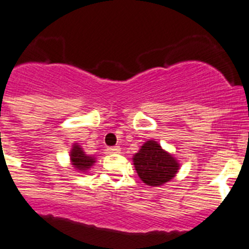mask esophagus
<instances>
[{
	"mask_svg": "<svg viewBox=\"0 0 249 249\" xmlns=\"http://www.w3.org/2000/svg\"><path fill=\"white\" fill-rule=\"evenodd\" d=\"M108 154H120L121 147L120 146H113V147H108L107 148Z\"/></svg>",
	"mask_w": 249,
	"mask_h": 249,
	"instance_id": "34e87169",
	"label": "esophagus"
}]
</instances>
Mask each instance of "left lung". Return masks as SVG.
Masks as SVG:
<instances>
[{
  "label": "left lung",
  "instance_id": "obj_1",
  "mask_svg": "<svg viewBox=\"0 0 249 249\" xmlns=\"http://www.w3.org/2000/svg\"><path fill=\"white\" fill-rule=\"evenodd\" d=\"M139 178L148 186H161L171 181L179 173L180 163L161 145L148 140L132 157Z\"/></svg>",
  "mask_w": 249,
  "mask_h": 249
}]
</instances>
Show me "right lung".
<instances>
[{"instance_id": "obj_1", "label": "right lung", "mask_w": 249, "mask_h": 249, "mask_svg": "<svg viewBox=\"0 0 249 249\" xmlns=\"http://www.w3.org/2000/svg\"><path fill=\"white\" fill-rule=\"evenodd\" d=\"M70 162L78 173H87L95 163V157L87 155L79 143H74L70 150Z\"/></svg>"}]
</instances>
